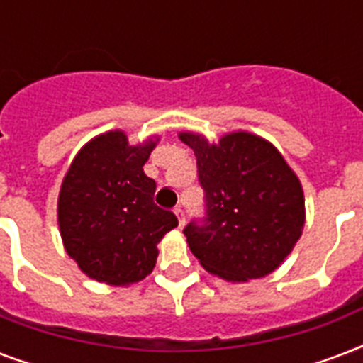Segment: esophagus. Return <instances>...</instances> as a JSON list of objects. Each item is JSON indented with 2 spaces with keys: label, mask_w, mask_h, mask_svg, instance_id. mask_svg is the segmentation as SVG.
Returning <instances> with one entry per match:
<instances>
[{
  "label": "esophagus",
  "mask_w": 363,
  "mask_h": 363,
  "mask_svg": "<svg viewBox=\"0 0 363 363\" xmlns=\"http://www.w3.org/2000/svg\"><path fill=\"white\" fill-rule=\"evenodd\" d=\"M173 213H175L177 215V220H179V226H184V224H186V216H184V211L181 209V207H177L175 211H173Z\"/></svg>",
  "instance_id": "obj_1"
}]
</instances>
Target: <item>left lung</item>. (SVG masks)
I'll use <instances>...</instances> for the list:
<instances>
[{"instance_id":"obj_1","label":"left lung","mask_w":363,"mask_h":363,"mask_svg":"<svg viewBox=\"0 0 363 363\" xmlns=\"http://www.w3.org/2000/svg\"><path fill=\"white\" fill-rule=\"evenodd\" d=\"M198 162L207 218L184 228L199 264L228 282L269 275L286 259L305 226L298 175L267 139L232 131L209 143L194 131L179 133Z\"/></svg>"}]
</instances>
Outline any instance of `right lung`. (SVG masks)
I'll return each instance as SVG.
<instances>
[{
	"mask_svg": "<svg viewBox=\"0 0 363 363\" xmlns=\"http://www.w3.org/2000/svg\"><path fill=\"white\" fill-rule=\"evenodd\" d=\"M160 137L130 145L122 130L94 137L77 152L58 196L65 252L90 279L130 286L150 275L158 245L179 226L154 203L156 182L143 165Z\"/></svg>",
	"mask_w": 363,
	"mask_h": 363,
	"instance_id": "1",
	"label": "right lung"
}]
</instances>
